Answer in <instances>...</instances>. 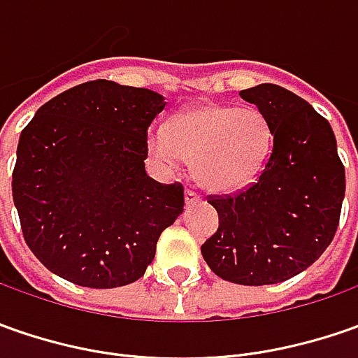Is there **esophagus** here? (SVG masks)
<instances>
[{
	"label": "esophagus",
	"mask_w": 358,
	"mask_h": 358,
	"mask_svg": "<svg viewBox=\"0 0 358 358\" xmlns=\"http://www.w3.org/2000/svg\"><path fill=\"white\" fill-rule=\"evenodd\" d=\"M201 197L197 191H193V189H187L185 191V203L187 205H195V203H199Z\"/></svg>",
	"instance_id": "1"
}]
</instances>
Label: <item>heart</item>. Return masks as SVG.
Segmentation results:
<instances>
[{
    "mask_svg": "<svg viewBox=\"0 0 358 358\" xmlns=\"http://www.w3.org/2000/svg\"><path fill=\"white\" fill-rule=\"evenodd\" d=\"M273 143L267 117L257 107L197 105L149 135V149L165 165L193 163L195 179L213 193L249 185Z\"/></svg>",
    "mask_w": 358,
    "mask_h": 358,
    "instance_id": "obj_1",
    "label": "heart"
}]
</instances>
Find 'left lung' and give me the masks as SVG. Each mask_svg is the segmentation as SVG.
Returning a JSON list of instances; mask_svg holds the SVG:
<instances>
[{"instance_id":"obj_1","label":"left lung","mask_w":358,"mask_h":358,"mask_svg":"<svg viewBox=\"0 0 358 358\" xmlns=\"http://www.w3.org/2000/svg\"><path fill=\"white\" fill-rule=\"evenodd\" d=\"M239 95L267 117L273 149L255 183L207 197L219 227L201 245V255L225 281L275 285L310 267L331 245L345 167L329 121L305 99L273 83Z\"/></svg>"}]
</instances>
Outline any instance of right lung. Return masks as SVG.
Here are the masks:
<instances>
[{"mask_svg":"<svg viewBox=\"0 0 358 358\" xmlns=\"http://www.w3.org/2000/svg\"><path fill=\"white\" fill-rule=\"evenodd\" d=\"M151 90L97 79L41 105L21 131L13 203L31 253L65 281L113 289L141 279L183 211L181 183L145 171Z\"/></svg>","mask_w":358,"mask_h":358,"instance_id":"right-lung-1","label":"right lung"}]
</instances>
